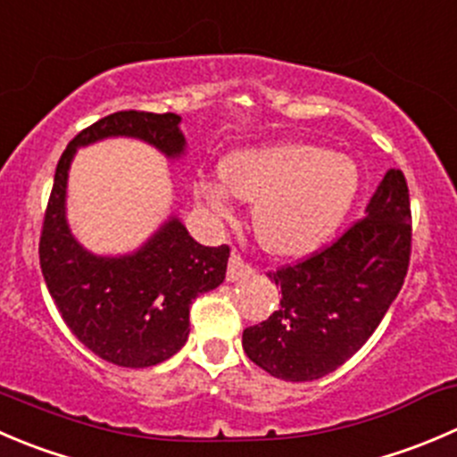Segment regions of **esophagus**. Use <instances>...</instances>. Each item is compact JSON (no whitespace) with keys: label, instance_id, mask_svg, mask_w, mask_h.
Segmentation results:
<instances>
[{"label":"esophagus","instance_id":"esophagus-1","mask_svg":"<svg viewBox=\"0 0 457 457\" xmlns=\"http://www.w3.org/2000/svg\"><path fill=\"white\" fill-rule=\"evenodd\" d=\"M252 272H254V270H252V265H250V263H245V261H243L241 256H238V254H232V256H229L228 274H225V277H228V281H229V283L238 281V278L250 277Z\"/></svg>","mask_w":457,"mask_h":457}]
</instances>
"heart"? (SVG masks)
I'll return each instance as SVG.
<instances>
[{"label": "heart", "mask_w": 457, "mask_h": 457, "mask_svg": "<svg viewBox=\"0 0 457 457\" xmlns=\"http://www.w3.org/2000/svg\"><path fill=\"white\" fill-rule=\"evenodd\" d=\"M220 179H201L196 196L216 219H229L232 196L256 203V241L274 256H303L337 232L360 189L357 165L310 143L237 149Z\"/></svg>", "instance_id": "heart-1"}]
</instances>
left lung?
Instances as JSON below:
<instances>
[{
  "label": "left lung",
  "instance_id": "obj_1",
  "mask_svg": "<svg viewBox=\"0 0 457 457\" xmlns=\"http://www.w3.org/2000/svg\"><path fill=\"white\" fill-rule=\"evenodd\" d=\"M406 179L388 170L364 219L319 254L270 272L277 312L243 330L256 366L286 382H312L351 360L400 295L411 254Z\"/></svg>",
  "mask_w": 457,
  "mask_h": 457
}]
</instances>
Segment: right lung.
<instances>
[{"mask_svg":"<svg viewBox=\"0 0 457 457\" xmlns=\"http://www.w3.org/2000/svg\"><path fill=\"white\" fill-rule=\"evenodd\" d=\"M180 122L176 113L118 111L79 131L57 162L44 216L39 265L62 319L88 351L125 369L156 366L185 346L189 305L223 283L229 247L201 245L171 212L136 250H87L66 219L71 162L78 149L109 138L140 140L180 161L187 156Z\"/></svg>","mask_w":457,"mask_h":457,"instance_id":"obj_1","label":"right lung"}]
</instances>
